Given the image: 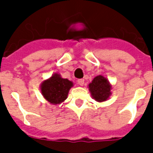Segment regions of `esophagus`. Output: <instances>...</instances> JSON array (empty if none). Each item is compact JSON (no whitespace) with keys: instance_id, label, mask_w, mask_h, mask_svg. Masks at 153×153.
Returning a JSON list of instances; mask_svg holds the SVG:
<instances>
[{"instance_id":"esophagus-1","label":"esophagus","mask_w":153,"mask_h":153,"mask_svg":"<svg viewBox=\"0 0 153 153\" xmlns=\"http://www.w3.org/2000/svg\"><path fill=\"white\" fill-rule=\"evenodd\" d=\"M78 84H79V86H83V84H84V79H79L78 80Z\"/></svg>"}]
</instances>
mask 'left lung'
Returning <instances> with one entry per match:
<instances>
[{
    "label": "left lung",
    "instance_id": "obj_1",
    "mask_svg": "<svg viewBox=\"0 0 153 153\" xmlns=\"http://www.w3.org/2000/svg\"><path fill=\"white\" fill-rule=\"evenodd\" d=\"M111 88L109 82L102 75L96 76L89 84V91L92 98L99 102H105L109 98L111 94Z\"/></svg>",
    "mask_w": 153,
    "mask_h": 153
}]
</instances>
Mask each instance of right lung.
<instances>
[{
    "instance_id": "1",
    "label": "right lung",
    "mask_w": 153,
    "mask_h": 153,
    "mask_svg": "<svg viewBox=\"0 0 153 153\" xmlns=\"http://www.w3.org/2000/svg\"><path fill=\"white\" fill-rule=\"evenodd\" d=\"M73 82L67 79H62L61 75L55 73L50 79L44 80L40 85L41 93L44 98L51 104L57 105L67 99L70 89Z\"/></svg>"
}]
</instances>
